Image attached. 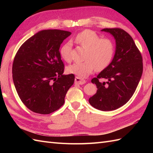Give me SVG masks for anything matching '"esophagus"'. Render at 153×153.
Returning <instances> with one entry per match:
<instances>
[{"instance_id": "1", "label": "esophagus", "mask_w": 153, "mask_h": 153, "mask_svg": "<svg viewBox=\"0 0 153 153\" xmlns=\"http://www.w3.org/2000/svg\"><path fill=\"white\" fill-rule=\"evenodd\" d=\"M86 82V81L82 78V77L76 76V78H75V83L76 84H79V85H83Z\"/></svg>"}]
</instances>
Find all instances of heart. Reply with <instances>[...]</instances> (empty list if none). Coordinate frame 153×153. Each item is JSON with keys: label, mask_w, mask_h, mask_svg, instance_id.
I'll return each mask as SVG.
<instances>
[{"label": "heart", "mask_w": 153, "mask_h": 153, "mask_svg": "<svg viewBox=\"0 0 153 153\" xmlns=\"http://www.w3.org/2000/svg\"><path fill=\"white\" fill-rule=\"evenodd\" d=\"M75 42L85 49V60L68 66L69 73L85 77L91 74L95 68L96 71H100L111 63L115 52V44L111 39L101 38L95 31L85 30L77 35ZM71 50L70 43L64 44L60 49L61 57L67 62L71 61Z\"/></svg>", "instance_id": "b5f03b06"}]
</instances>
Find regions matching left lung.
<instances>
[{
	"mask_svg": "<svg viewBox=\"0 0 153 153\" xmlns=\"http://www.w3.org/2000/svg\"><path fill=\"white\" fill-rule=\"evenodd\" d=\"M114 37L116 50L109 66L91 82L97 93L90 97V105L102 111L114 110L124 105L135 93L143 74V58L131 35L120 28H105ZM104 79L105 82L99 79Z\"/></svg>",
	"mask_w": 153,
	"mask_h": 153,
	"instance_id": "1",
	"label": "left lung"
}]
</instances>
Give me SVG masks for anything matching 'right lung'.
Returning a JSON list of instances; mask_svg holds the SVG:
<instances>
[{
	"mask_svg": "<svg viewBox=\"0 0 153 153\" xmlns=\"http://www.w3.org/2000/svg\"><path fill=\"white\" fill-rule=\"evenodd\" d=\"M71 32L43 30L29 38L16 53L12 77L22 102L32 112L48 114L64 105L73 85V74L64 76L59 48Z\"/></svg>",
	"mask_w": 153,
	"mask_h": 153,
	"instance_id": "obj_1",
	"label": "right lung"
}]
</instances>
